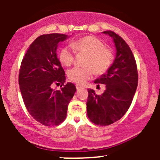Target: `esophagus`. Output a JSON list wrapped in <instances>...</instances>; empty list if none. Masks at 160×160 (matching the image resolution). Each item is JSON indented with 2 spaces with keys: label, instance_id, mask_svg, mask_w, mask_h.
I'll return each mask as SVG.
<instances>
[{
  "label": "esophagus",
  "instance_id": "esophagus-1",
  "mask_svg": "<svg viewBox=\"0 0 160 160\" xmlns=\"http://www.w3.org/2000/svg\"><path fill=\"white\" fill-rule=\"evenodd\" d=\"M76 88H77V89H81V88H82V86H80V85H79V84H77Z\"/></svg>",
  "mask_w": 160,
  "mask_h": 160
}]
</instances>
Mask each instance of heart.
<instances>
[{"label":"heart","mask_w":160,"mask_h":160,"mask_svg":"<svg viewBox=\"0 0 160 160\" xmlns=\"http://www.w3.org/2000/svg\"><path fill=\"white\" fill-rule=\"evenodd\" d=\"M71 46L75 52L87 55L84 62L86 67L74 68L68 73L70 80L77 83H84L94 72L98 75L104 74L113 62V53L104 47V43L96 37H83L71 42ZM74 59V52L69 47H63L59 51L58 60L62 65L69 67Z\"/></svg>","instance_id":"b5f03b06"}]
</instances>
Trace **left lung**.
Segmentation results:
<instances>
[{"label":"left lung","mask_w":160,"mask_h":160,"mask_svg":"<svg viewBox=\"0 0 160 160\" xmlns=\"http://www.w3.org/2000/svg\"><path fill=\"white\" fill-rule=\"evenodd\" d=\"M103 33L113 39L116 57L107 72L94 81L105 85L104 92L96 95L93 89H88L86 111L93 123L108 126L120 120L129 108L137 89L138 74L135 57L126 41L111 31Z\"/></svg>","instance_id":"left-lung-1"}]
</instances>
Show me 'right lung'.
Returning a JSON list of instances; mask_svg holds the SVG:
<instances>
[{
    "mask_svg": "<svg viewBox=\"0 0 160 160\" xmlns=\"http://www.w3.org/2000/svg\"><path fill=\"white\" fill-rule=\"evenodd\" d=\"M68 38L63 34H43L30 45L22 61L19 84L24 104L34 120L44 126H57L65 120L68 106L77 89L65 82V73L56 50ZM60 85V91L52 86Z\"/></svg>",
    "mask_w": 160,
    "mask_h": 160,
    "instance_id": "right-lung-1",
    "label": "right lung"
}]
</instances>
